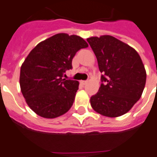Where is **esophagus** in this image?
Here are the masks:
<instances>
[{"label":"esophagus","instance_id":"esophagus-1","mask_svg":"<svg viewBox=\"0 0 157 157\" xmlns=\"http://www.w3.org/2000/svg\"><path fill=\"white\" fill-rule=\"evenodd\" d=\"M80 83L82 85H85L87 83V81H85V80H82V81H80Z\"/></svg>","mask_w":157,"mask_h":157}]
</instances>
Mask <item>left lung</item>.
I'll return each instance as SVG.
<instances>
[{"label": "left lung", "mask_w": 157, "mask_h": 157, "mask_svg": "<svg viewBox=\"0 0 157 157\" xmlns=\"http://www.w3.org/2000/svg\"><path fill=\"white\" fill-rule=\"evenodd\" d=\"M98 61L101 73L98 92L91 105L103 116L117 117L130 111L140 100L146 83V71L133 48L113 36L86 39Z\"/></svg>", "instance_id": "obj_1"}]
</instances>
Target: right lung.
<instances>
[{"instance_id": "right-lung-1", "label": "right lung", "mask_w": 157, "mask_h": 157, "mask_svg": "<svg viewBox=\"0 0 157 157\" xmlns=\"http://www.w3.org/2000/svg\"><path fill=\"white\" fill-rule=\"evenodd\" d=\"M88 46L80 36L59 33L31 50L20 71V87L28 106L37 115L55 118L68 112L79 82L62 78L72 69V59Z\"/></svg>"}]
</instances>
